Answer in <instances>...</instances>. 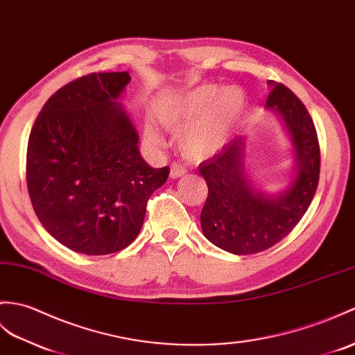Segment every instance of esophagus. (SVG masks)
<instances>
[{"label": "esophagus", "instance_id": "esophagus-1", "mask_svg": "<svg viewBox=\"0 0 355 355\" xmlns=\"http://www.w3.org/2000/svg\"><path fill=\"white\" fill-rule=\"evenodd\" d=\"M186 174V168L183 166V164L178 163V162H174L171 164V177L172 178H178V177H183Z\"/></svg>", "mask_w": 355, "mask_h": 355}]
</instances>
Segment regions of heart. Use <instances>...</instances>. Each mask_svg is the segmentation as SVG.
<instances>
[{"mask_svg":"<svg viewBox=\"0 0 355 355\" xmlns=\"http://www.w3.org/2000/svg\"><path fill=\"white\" fill-rule=\"evenodd\" d=\"M245 110V95L239 87L218 89L215 85H201L177 100L166 103L160 110L164 125L177 130L193 121L180 135V150L189 159H204L219 151L232 135ZM157 142L154 131L148 133Z\"/></svg>","mask_w":355,"mask_h":355,"instance_id":"1","label":"heart"}]
</instances>
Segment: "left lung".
<instances>
[{"mask_svg": "<svg viewBox=\"0 0 355 355\" xmlns=\"http://www.w3.org/2000/svg\"><path fill=\"white\" fill-rule=\"evenodd\" d=\"M266 107L282 114L293 140L298 172L277 198L255 193L243 172V137H236L211 159L200 163L209 195L201 211L204 236L237 255L257 254L278 243L301 220L319 183L320 148L315 123L289 87L270 81Z\"/></svg>", "mask_w": 355, "mask_h": 355, "instance_id": "left-lung-1", "label": "left lung"}]
</instances>
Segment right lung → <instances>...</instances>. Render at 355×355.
I'll return each instance as SVG.
<instances>
[{
  "instance_id": "right-lung-1",
  "label": "right lung",
  "mask_w": 355,
  "mask_h": 355,
  "mask_svg": "<svg viewBox=\"0 0 355 355\" xmlns=\"http://www.w3.org/2000/svg\"><path fill=\"white\" fill-rule=\"evenodd\" d=\"M128 71L94 72L49 98L30 131L27 187L40 224L66 248L118 252L135 241L146 204L168 180L151 168L119 103Z\"/></svg>"
}]
</instances>
